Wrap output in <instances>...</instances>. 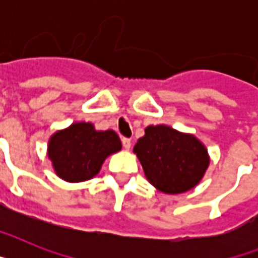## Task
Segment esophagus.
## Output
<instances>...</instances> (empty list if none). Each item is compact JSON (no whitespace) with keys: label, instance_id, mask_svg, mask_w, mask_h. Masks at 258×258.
I'll list each match as a JSON object with an SVG mask.
<instances>
[{"label":"esophagus","instance_id":"obj_1","mask_svg":"<svg viewBox=\"0 0 258 258\" xmlns=\"http://www.w3.org/2000/svg\"><path fill=\"white\" fill-rule=\"evenodd\" d=\"M121 143H123V147H124L125 150L131 149V139H128V138H123V139H121Z\"/></svg>","mask_w":258,"mask_h":258}]
</instances>
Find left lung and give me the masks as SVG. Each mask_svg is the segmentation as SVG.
Listing matches in <instances>:
<instances>
[{
	"label": "left lung",
	"mask_w": 258,
	"mask_h": 258,
	"mask_svg": "<svg viewBox=\"0 0 258 258\" xmlns=\"http://www.w3.org/2000/svg\"><path fill=\"white\" fill-rule=\"evenodd\" d=\"M134 153L146 178L166 194H180L200 183L209 166L208 150L194 135L169 125H149Z\"/></svg>",
	"instance_id": "obj_1"
}]
</instances>
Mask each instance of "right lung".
<instances>
[{"label":"right lung","instance_id":"1","mask_svg":"<svg viewBox=\"0 0 258 258\" xmlns=\"http://www.w3.org/2000/svg\"><path fill=\"white\" fill-rule=\"evenodd\" d=\"M120 150L115 131H96L92 123L80 121L50 137L48 157L61 179L84 182L97 175L105 158Z\"/></svg>","mask_w":258,"mask_h":258}]
</instances>
